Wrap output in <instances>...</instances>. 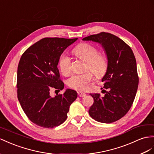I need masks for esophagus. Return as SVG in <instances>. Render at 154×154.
<instances>
[{
  "mask_svg": "<svg viewBox=\"0 0 154 154\" xmlns=\"http://www.w3.org/2000/svg\"><path fill=\"white\" fill-rule=\"evenodd\" d=\"M78 96L79 97H85L86 96V94H85L83 92H78Z\"/></svg>",
  "mask_w": 154,
  "mask_h": 154,
  "instance_id": "34e87169",
  "label": "esophagus"
}]
</instances>
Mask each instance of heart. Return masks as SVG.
Wrapping results in <instances>:
<instances>
[{
	"mask_svg": "<svg viewBox=\"0 0 154 154\" xmlns=\"http://www.w3.org/2000/svg\"><path fill=\"white\" fill-rule=\"evenodd\" d=\"M73 53L86 62L85 69L91 70L96 77H101L107 72L109 64L108 58L104 54L98 53L96 47L88 43H82L75 47ZM59 68L64 75H68L71 73L72 60L68 54L61 55L59 60ZM91 72L88 71L82 74L73 75L68 80V85L71 88L78 91H85L88 88L90 82L94 79L93 73Z\"/></svg>",
	"mask_w": 154,
	"mask_h": 154,
	"instance_id": "heart-1",
	"label": "heart"
}]
</instances>
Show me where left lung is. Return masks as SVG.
<instances>
[{
    "label": "left lung",
    "mask_w": 154,
    "mask_h": 154,
    "mask_svg": "<svg viewBox=\"0 0 154 154\" xmlns=\"http://www.w3.org/2000/svg\"><path fill=\"white\" fill-rule=\"evenodd\" d=\"M82 40L100 43L108 58L107 72L102 79L105 91L90 94L94 103L88 112L95 120L110 124L124 116L131 108L137 94L139 76L133 51L122 39L111 33L102 32L85 37Z\"/></svg>",
    "instance_id": "left-lung-1"
}]
</instances>
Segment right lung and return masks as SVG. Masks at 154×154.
Segmentation results:
<instances>
[{
  "instance_id": "obj_1",
  "label": "right lung",
  "mask_w": 154,
  "mask_h": 154,
  "mask_svg": "<svg viewBox=\"0 0 154 154\" xmlns=\"http://www.w3.org/2000/svg\"><path fill=\"white\" fill-rule=\"evenodd\" d=\"M77 39L43 38L29 47L19 60L17 98L29 119L40 127L53 128L62 124L77 97L76 91L71 89L54 97L50 96L51 90L60 92L64 87L57 65L64 51Z\"/></svg>"
}]
</instances>
